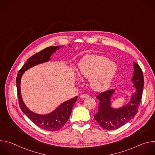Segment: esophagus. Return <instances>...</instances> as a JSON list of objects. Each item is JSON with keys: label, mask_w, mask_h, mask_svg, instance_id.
Returning <instances> with one entry per match:
<instances>
[{"label": "esophagus", "mask_w": 155, "mask_h": 155, "mask_svg": "<svg viewBox=\"0 0 155 155\" xmlns=\"http://www.w3.org/2000/svg\"><path fill=\"white\" fill-rule=\"evenodd\" d=\"M90 96L88 95V94H81V96H80V98H81V99H84V98H86V97H89Z\"/></svg>", "instance_id": "34e87169"}]
</instances>
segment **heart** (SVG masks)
I'll return each mask as SVG.
<instances>
[{
    "label": "heart",
    "mask_w": 155,
    "mask_h": 155,
    "mask_svg": "<svg viewBox=\"0 0 155 155\" xmlns=\"http://www.w3.org/2000/svg\"><path fill=\"white\" fill-rule=\"evenodd\" d=\"M117 65L104 56L88 55L79 63L78 74L81 77L89 78L93 90L102 91L107 88L117 72Z\"/></svg>",
    "instance_id": "1"
}]
</instances>
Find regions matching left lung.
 Wrapping results in <instances>:
<instances>
[{
    "instance_id": "8db88e82",
    "label": "left lung",
    "mask_w": 155,
    "mask_h": 155,
    "mask_svg": "<svg viewBox=\"0 0 155 155\" xmlns=\"http://www.w3.org/2000/svg\"><path fill=\"white\" fill-rule=\"evenodd\" d=\"M132 81L136 87V91L129 103L119 109L110 107V99L114 90H110L99 94L96 98L99 101L98 112L94 115L95 120L103 129L106 130L117 129L133 118L137 114L141 102L144 78L140 66L134 62V72Z\"/></svg>"
}]
</instances>
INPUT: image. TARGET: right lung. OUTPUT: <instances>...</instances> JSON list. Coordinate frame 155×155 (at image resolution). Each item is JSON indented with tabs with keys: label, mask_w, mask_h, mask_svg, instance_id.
I'll return each mask as SVG.
<instances>
[{
	"label": "right lung",
	"mask_w": 155,
	"mask_h": 155,
	"mask_svg": "<svg viewBox=\"0 0 155 155\" xmlns=\"http://www.w3.org/2000/svg\"><path fill=\"white\" fill-rule=\"evenodd\" d=\"M59 48L60 47L59 46L49 47L32 56L19 71L16 79L17 95L21 110L35 125L44 130L52 132L61 129L68 121L71 114L72 107L78 97L76 96L62 103L50 114L45 115L35 114L30 111L22 99L20 91V81L21 76L25 71L37 64L48 61L50 56Z\"/></svg>",
	"instance_id": "obj_1"
}]
</instances>
